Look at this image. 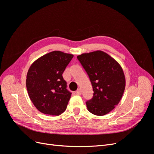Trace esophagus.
Listing matches in <instances>:
<instances>
[{
	"instance_id": "1",
	"label": "esophagus",
	"mask_w": 154,
	"mask_h": 154,
	"mask_svg": "<svg viewBox=\"0 0 154 154\" xmlns=\"http://www.w3.org/2000/svg\"><path fill=\"white\" fill-rule=\"evenodd\" d=\"M76 93L77 94H78V95L82 94V91H81V89H80V88H78V89L76 91Z\"/></svg>"
}]
</instances>
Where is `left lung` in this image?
Returning <instances> with one entry per match:
<instances>
[{"label":"left lung","instance_id":"left-lung-1","mask_svg":"<svg viewBox=\"0 0 154 154\" xmlns=\"http://www.w3.org/2000/svg\"><path fill=\"white\" fill-rule=\"evenodd\" d=\"M85 70L92 86L93 97L86 102L88 110L103 116L112 110L123 96L125 78L120 65L101 51L77 57Z\"/></svg>","mask_w":154,"mask_h":154}]
</instances>
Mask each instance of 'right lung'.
<instances>
[{
	"mask_svg": "<svg viewBox=\"0 0 154 154\" xmlns=\"http://www.w3.org/2000/svg\"><path fill=\"white\" fill-rule=\"evenodd\" d=\"M72 58L71 54L54 51L37 59L29 67L27 92L41 112L59 116L66 110L72 93L67 89L62 74Z\"/></svg>",
	"mask_w": 154,
	"mask_h": 154,
	"instance_id": "right-lung-1",
	"label": "right lung"
}]
</instances>
